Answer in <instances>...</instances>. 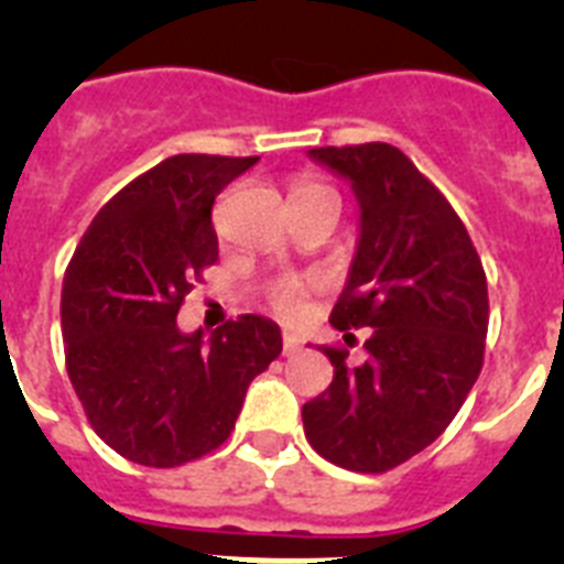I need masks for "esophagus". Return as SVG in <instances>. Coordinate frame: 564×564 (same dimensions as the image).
Instances as JSON below:
<instances>
[{"label":"esophagus","instance_id":"1","mask_svg":"<svg viewBox=\"0 0 564 564\" xmlns=\"http://www.w3.org/2000/svg\"><path fill=\"white\" fill-rule=\"evenodd\" d=\"M299 350H302V341H299L293 333H285V336H282V352H285V356H296Z\"/></svg>","mask_w":564,"mask_h":564}]
</instances>
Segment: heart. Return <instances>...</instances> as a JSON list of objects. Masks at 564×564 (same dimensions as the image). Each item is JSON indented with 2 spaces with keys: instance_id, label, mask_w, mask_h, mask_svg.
Returning a JSON list of instances; mask_svg holds the SVG:
<instances>
[{
  "instance_id": "heart-1",
  "label": "heart",
  "mask_w": 564,
  "mask_h": 564,
  "mask_svg": "<svg viewBox=\"0 0 564 564\" xmlns=\"http://www.w3.org/2000/svg\"><path fill=\"white\" fill-rule=\"evenodd\" d=\"M296 192H330V188L318 186V183H302ZM271 305L276 307L282 316H296V313L302 311V305H305V285L296 282V279H282V282H276V285L271 288Z\"/></svg>"
}]
</instances>
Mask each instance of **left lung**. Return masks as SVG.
Segmentation results:
<instances>
[{"label":"left lung","mask_w":564,"mask_h":564,"mask_svg":"<svg viewBox=\"0 0 564 564\" xmlns=\"http://www.w3.org/2000/svg\"><path fill=\"white\" fill-rule=\"evenodd\" d=\"M307 158L356 194V257L330 325L370 327V338L358 367L347 350L318 347L333 381L302 406V423L325 460L378 475L435 443L475 387L488 330L486 273L455 208L401 149L325 147Z\"/></svg>","instance_id":"8db88e82"}]
</instances>
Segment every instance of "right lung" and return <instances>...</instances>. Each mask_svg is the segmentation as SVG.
Returning a JSON list of instances; mask_svg holds the SVG:
<instances>
[{"instance_id":"1","label":"right lung","mask_w":564,"mask_h":564,"mask_svg":"<svg viewBox=\"0 0 564 564\" xmlns=\"http://www.w3.org/2000/svg\"><path fill=\"white\" fill-rule=\"evenodd\" d=\"M259 158L174 154L96 214L62 285L67 376L93 430L141 466L174 468L217 449L248 383L282 352L265 316L206 336L177 311L217 262L214 197Z\"/></svg>"}]
</instances>
